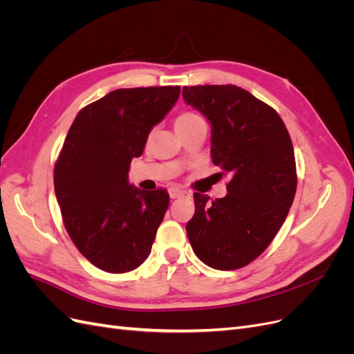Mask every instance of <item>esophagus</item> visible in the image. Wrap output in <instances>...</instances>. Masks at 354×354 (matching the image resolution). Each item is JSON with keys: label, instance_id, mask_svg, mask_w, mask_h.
<instances>
[{"label": "esophagus", "instance_id": "esophagus-1", "mask_svg": "<svg viewBox=\"0 0 354 354\" xmlns=\"http://www.w3.org/2000/svg\"><path fill=\"white\" fill-rule=\"evenodd\" d=\"M168 194H169V198H171V199L185 196V192L180 190V189H176V187H169V189H168Z\"/></svg>", "mask_w": 354, "mask_h": 354}]
</instances>
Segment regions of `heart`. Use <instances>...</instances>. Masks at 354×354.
Segmentation results:
<instances>
[{"mask_svg": "<svg viewBox=\"0 0 354 354\" xmlns=\"http://www.w3.org/2000/svg\"><path fill=\"white\" fill-rule=\"evenodd\" d=\"M201 121H203V118H202L198 112L185 111V112H181V113L176 118V128H177V130H181V128L189 127V125H192V124L201 122ZM149 137H151V134H149ZM149 137H147V138H149Z\"/></svg>", "mask_w": 354, "mask_h": 354, "instance_id": "b5f03b06", "label": "heart"}]
</instances>
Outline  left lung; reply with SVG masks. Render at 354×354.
Listing matches in <instances>:
<instances>
[{
	"instance_id": "1",
	"label": "left lung",
	"mask_w": 354,
	"mask_h": 354,
	"mask_svg": "<svg viewBox=\"0 0 354 354\" xmlns=\"http://www.w3.org/2000/svg\"><path fill=\"white\" fill-rule=\"evenodd\" d=\"M183 97L212 127V162L229 174L227 195L194 194L186 232L198 259L236 270L260 257L283 224L297 190L291 137L267 103L236 85L183 87Z\"/></svg>"
}]
</instances>
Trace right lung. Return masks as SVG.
Listing matches in <instances>:
<instances>
[{"label":"right lung","mask_w":354,"mask_h":354,"mask_svg":"<svg viewBox=\"0 0 354 354\" xmlns=\"http://www.w3.org/2000/svg\"><path fill=\"white\" fill-rule=\"evenodd\" d=\"M178 95V85L115 90L69 128L55 164L56 198L69 238L100 270L127 273L151 254L169 195L130 186L128 169Z\"/></svg>","instance_id":"1"}]
</instances>
